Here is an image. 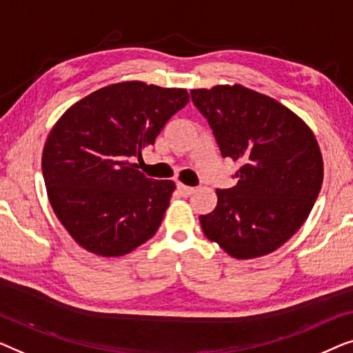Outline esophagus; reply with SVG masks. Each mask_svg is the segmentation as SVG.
<instances>
[{
  "mask_svg": "<svg viewBox=\"0 0 353 353\" xmlns=\"http://www.w3.org/2000/svg\"><path fill=\"white\" fill-rule=\"evenodd\" d=\"M177 190L181 193L182 196H190L193 192H195V188L193 187H188V185H183V183H177Z\"/></svg>",
  "mask_w": 353,
  "mask_h": 353,
  "instance_id": "obj_1",
  "label": "esophagus"
}]
</instances>
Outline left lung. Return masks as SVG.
I'll return each mask as SVG.
<instances>
[{
    "label": "left lung",
    "mask_w": 353,
    "mask_h": 353,
    "mask_svg": "<svg viewBox=\"0 0 353 353\" xmlns=\"http://www.w3.org/2000/svg\"><path fill=\"white\" fill-rule=\"evenodd\" d=\"M222 157L240 163L238 182L216 190L214 211L200 216L208 240L235 259L270 254L309 217L323 183V157L294 112L241 84L192 89Z\"/></svg>",
    "instance_id": "obj_1"
}]
</instances>
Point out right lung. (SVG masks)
Wrapping results in <instances>:
<instances>
[{"mask_svg": "<svg viewBox=\"0 0 353 353\" xmlns=\"http://www.w3.org/2000/svg\"><path fill=\"white\" fill-rule=\"evenodd\" d=\"M188 99L182 88L113 83L73 103L52 126L41 158L48 198L84 250L120 257L155 235L176 183L145 177L131 160Z\"/></svg>", "mask_w": 353, "mask_h": 353, "instance_id": "right-lung-1", "label": "right lung"}]
</instances>
